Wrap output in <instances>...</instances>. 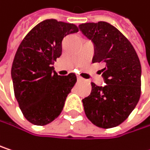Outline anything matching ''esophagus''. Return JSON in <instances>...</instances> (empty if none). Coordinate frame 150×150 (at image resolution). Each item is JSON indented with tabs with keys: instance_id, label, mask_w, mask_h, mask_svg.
Returning <instances> with one entry per match:
<instances>
[{
	"instance_id": "34e87169",
	"label": "esophagus",
	"mask_w": 150,
	"mask_h": 150,
	"mask_svg": "<svg viewBox=\"0 0 150 150\" xmlns=\"http://www.w3.org/2000/svg\"><path fill=\"white\" fill-rule=\"evenodd\" d=\"M77 80H78V81H84V79L81 77V76H80V75H77Z\"/></svg>"
}]
</instances>
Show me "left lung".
<instances>
[{
	"mask_svg": "<svg viewBox=\"0 0 150 150\" xmlns=\"http://www.w3.org/2000/svg\"><path fill=\"white\" fill-rule=\"evenodd\" d=\"M80 30L95 47L93 62H104V87L92 82L82 100L85 114L96 126L109 129L122 124L141 96V63L134 47L115 26L105 22L85 23Z\"/></svg>",
	"mask_w": 150,
	"mask_h": 150,
	"instance_id": "left-lung-1",
	"label": "left lung"
}]
</instances>
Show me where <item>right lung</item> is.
I'll return each mask as SVG.
<instances>
[{
    "label": "right lung",
    "instance_id": "obj_1",
    "mask_svg": "<svg viewBox=\"0 0 150 150\" xmlns=\"http://www.w3.org/2000/svg\"><path fill=\"white\" fill-rule=\"evenodd\" d=\"M79 28L48 19L26 34L18 48L11 75L14 96L24 117L35 125H45L61 114L76 75L61 76L52 66L62 55V41Z\"/></svg>",
    "mask_w": 150,
    "mask_h": 150
}]
</instances>
